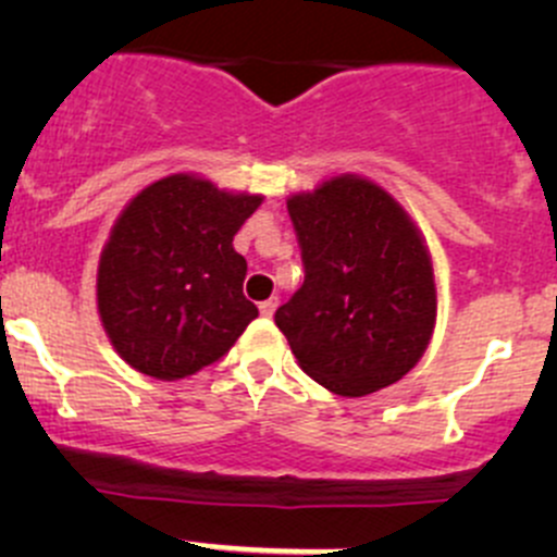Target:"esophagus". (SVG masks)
Segmentation results:
<instances>
[{"label": "esophagus", "mask_w": 557, "mask_h": 557, "mask_svg": "<svg viewBox=\"0 0 557 557\" xmlns=\"http://www.w3.org/2000/svg\"><path fill=\"white\" fill-rule=\"evenodd\" d=\"M277 307H280L277 299H267V301H261V307H258V310H261L263 318H272V314L277 312Z\"/></svg>", "instance_id": "obj_1"}]
</instances>
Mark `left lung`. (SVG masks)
<instances>
[{"label":"left lung","instance_id":"1","mask_svg":"<svg viewBox=\"0 0 557 557\" xmlns=\"http://www.w3.org/2000/svg\"><path fill=\"white\" fill-rule=\"evenodd\" d=\"M305 283L274 312L307 374L339 396L404 377L429 347L436 285L429 250L380 185L336 177L288 199Z\"/></svg>","mask_w":557,"mask_h":557}]
</instances>
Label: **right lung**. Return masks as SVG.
Segmentation results:
<instances>
[{
  "instance_id": "right-lung-1",
  "label": "right lung",
  "mask_w": 557,
  "mask_h": 557,
  "mask_svg": "<svg viewBox=\"0 0 557 557\" xmlns=\"http://www.w3.org/2000/svg\"><path fill=\"white\" fill-rule=\"evenodd\" d=\"M261 196L226 194L172 174L148 185L117 218L97 299L117 356L156 380H180L218 361L258 307L245 299L247 261L234 234Z\"/></svg>"
}]
</instances>
